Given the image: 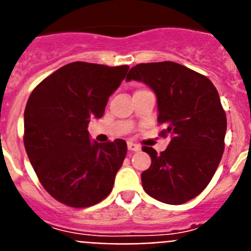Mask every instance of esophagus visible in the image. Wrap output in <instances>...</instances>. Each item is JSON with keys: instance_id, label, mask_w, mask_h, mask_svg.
<instances>
[{"instance_id": "esophagus-1", "label": "esophagus", "mask_w": 251, "mask_h": 251, "mask_svg": "<svg viewBox=\"0 0 251 251\" xmlns=\"http://www.w3.org/2000/svg\"><path fill=\"white\" fill-rule=\"evenodd\" d=\"M127 149L131 150V151H139V150H140V147H139L138 144L127 143Z\"/></svg>"}]
</instances>
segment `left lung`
Listing matches in <instances>:
<instances>
[{
	"mask_svg": "<svg viewBox=\"0 0 251 251\" xmlns=\"http://www.w3.org/2000/svg\"><path fill=\"white\" fill-rule=\"evenodd\" d=\"M131 79L154 91L158 123L165 125L160 135L172 138L160 154L143 148L151 158L141 173L144 191L163 203H184L206 188L224 154L227 123L219 92L208 78L174 62L135 65Z\"/></svg>",
	"mask_w": 251,
	"mask_h": 251,
	"instance_id": "obj_1",
	"label": "left lung"
}]
</instances>
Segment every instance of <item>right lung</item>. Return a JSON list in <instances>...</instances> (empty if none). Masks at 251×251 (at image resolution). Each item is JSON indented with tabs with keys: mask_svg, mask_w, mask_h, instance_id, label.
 Wrapping results in <instances>:
<instances>
[{
	"mask_svg": "<svg viewBox=\"0 0 251 251\" xmlns=\"http://www.w3.org/2000/svg\"><path fill=\"white\" fill-rule=\"evenodd\" d=\"M128 65L74 62L35 87L24 113V144L41 186L56 201L83 208L112 191L126 141H91L88 124L101 119Z\"/></svg>",
	"mask_w": 251,
	"mask_h": 251,
	"instance_id": "add662e5",
	"label": "right lung"
}]
</instances>
